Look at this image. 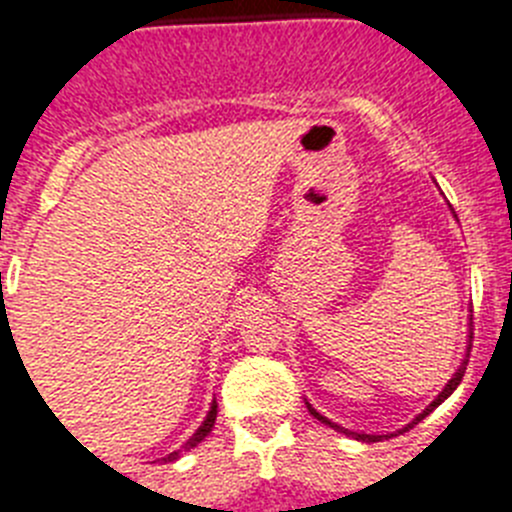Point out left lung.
<instances>
[{
	"label": "left lung",
	"instance_id": "8db88e82",
	"mask_svg": "<svg viewBox=\"0 0 512 512\" xmlns=\"http://www.w3.org/2000/svg\"><path fill=\"white\" fill-rule=\"evenodd\" d=\"M469 325H472V323H469ZM469 348H472V328H469L467 354H464V359H461V364H459V369H456V372H454V377H451V379H449V382H446V387H443V390H441V392H438V397H436V400H433V402H431V405H428V408H425V410H423V413H420V415H418V418H415V420H413V423H408V425H405V428H402V431H408V428H413V425H418V423H420V420H423V418H425V415H431V413H433V410H436V408H438V405H441V402H443V400H446V397H449V395H451V392H454V390H456V387H459L461 377H464V372H467V361H469ZM305 405H307V410H310V415H312V418H318V420H320V423L330 425V428H333V431L343 433V436H351V438H356V441H364V443H374V441H382V438H392V436H395V433H387V436H372V433H354V431H348V428H341V425H338V423H333V420H328V418H325V415H323V413H318V410L312 408L310 402H305ZM402 431H397V433H402Z\"/></svg>",
	"mask_w": 512,
	"mask_h": 512
}]
</instances>
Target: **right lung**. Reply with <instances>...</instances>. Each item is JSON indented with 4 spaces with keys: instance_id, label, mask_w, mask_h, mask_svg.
Listing matches in <instances>:
<instances>
[{
    "instance_id": "obj_1",
    "label": "right lung",
    "mask_w": 512,
    "mask_h": 512,
    "mask_svg": "<svg viewBox=\"0 0 512 512\" xmlns=\"http://www.w3.org/2000/svg\"><path fill=\"white\" fill-rule=\"evenodd\" d=\"M215 418H217V402H212V408H210V413H207V418H205V423L200 425V428H197V433H194L192 438H189L187 443H184V451H189V449H194V446H197V443H202L205 441L207 436H210V431H212V425H215ZM179 459V451H171L169 456H166L164 461H176Z\"/></svg>"
}]
</instances>
